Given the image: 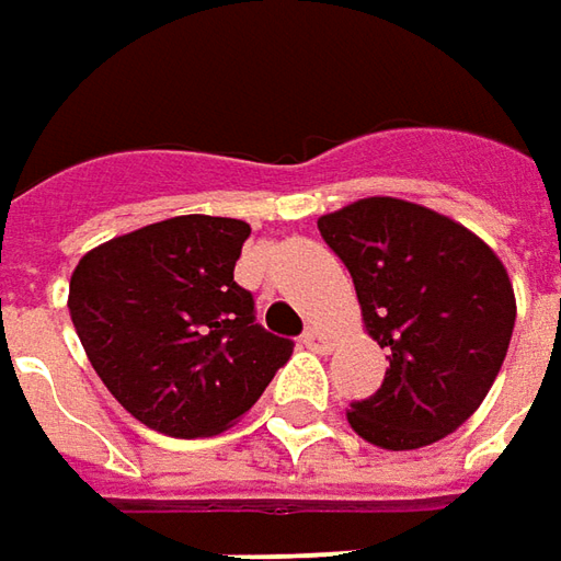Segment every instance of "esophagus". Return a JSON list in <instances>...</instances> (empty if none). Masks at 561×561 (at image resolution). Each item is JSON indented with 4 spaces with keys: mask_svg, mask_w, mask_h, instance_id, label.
<instances>
[{
    "mask_svg": "<svg viewBox=\"0 0 561 561\" xmlns=\"http://www.w3.org/2000/svg\"><path fill=\"white\" fill-rule=\"evenodd\" d=\"M302 342H306L311 352H321V355L330 352V336H327L321 327H308L306 333H302Z\"/></svg>",
    "mask_w": 561,
    "mask_h": 561,
    "instance_id": "esophagus-1",
    "label": "esophagus"
}]
</instances>
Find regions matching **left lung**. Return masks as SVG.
<instances>
[{
	"instance_id": "obj_1",
	"label": "left lung",
	"mask_w": 561,
	"mask_h": 561,
	"mask_svg": "<svg viewBox=\"0 0 561 561\" xmlns=\"http://www.w3.org/2000/svg\"><path fill=\"white\" fill-rule=\"evenodd\" d=\"M355 280L389 370L348 423L364 442L413 450L476 413L506 358L516 296L494 250L426 206L367 197L318 219Z\"/></svg>"
}]
</instances>
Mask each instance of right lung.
<instances>
[{
    "instance_id": "obj_1",
    "label": "right lung",
    "mask_w": 561,
    "mask_h": 561,
    "mask_svg": "<svg viewBox=\"0 0 561 561\" xmlns=\"http://www.w3.org/2000/svg\"><path fill=\"white\" fill-rule=\"evenodd\" d=\"M250 225L175 216L79 259L70 318L101 382L148 430L201 438L231 426L293 355L255 324L234 280Z\"/></svg>"
}]
</instances>
